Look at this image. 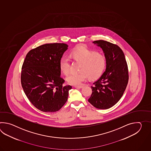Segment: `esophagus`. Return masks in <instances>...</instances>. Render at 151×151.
Instances as JSON below:
<instances>
[{
    "mask_svg": "<svg viewBox=\"0 0 151 151\" xmlns=\"http://www.w3.org/2000/svg\"><path fill=\"white\" fill-rule=\"evenodd\" d=\"M75 88H81L83 87V86L82 85H80V86H74Z\"/></svg>",
    "mask_w": 151,
    "mask_h": 151,
    "instance_id": "obj_1",
    "label": "esophagus"
}]
</instances>
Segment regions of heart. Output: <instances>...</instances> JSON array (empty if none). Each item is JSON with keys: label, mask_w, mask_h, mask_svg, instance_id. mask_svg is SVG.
<instances>
[{"label": "heart", "mask_w": 151, "mask_h": 151, "mask_svg": "<svg viewBox=\"0 0 151 151\" xmlns=\"http://www.w3.org/2000/svg\"><path fill=\"white\" fill-rule=\"evenodd\" d=\"M70 57L73 61L80 64L79 72L70 74L66 78L68 83L72 85H79L88 78L90 80H96L103 74L106 66V58L103 54L85 46L73 50ZM70 64L68 57L60 59L59 68L65 75L69 73Z\"/></svg>", "instance_id": "1"}]
</instances>
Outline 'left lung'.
<instances>
[{"instance_id":"obj_1","label":"left lung","mask_w":151,"mask_h":151,"mask_svg":"<svg viewBox=\"0 0 151 151\" xmlns=\"http://www.w3.org/2000/svg\"><path fill=\"white\" fill-rule=\"evenodd\" d=\"M103 50L106 58V70L91 86L88 100L99 109H108L118 102L128 81L127 64L122 50L118 45L103 40L93 42Z\"/></svg>"}]
</instances>
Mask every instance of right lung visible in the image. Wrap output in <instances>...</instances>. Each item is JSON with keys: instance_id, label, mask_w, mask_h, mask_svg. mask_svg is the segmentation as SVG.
<instances>
[{"instance_id": "right-lung-1", "label": "right lung", "mask_w": 151, "mask_h": 151, "mask_svg": "<svg viewBox=\"0 0 151 151\" xmlns=\"http://www.w3.org/2000/svg\"><path fill=\"white\" fill-rule=\"evenodd\" d=\"M64 43L46 44L28 52L23 63L21 83L26 96L37 109L58 111L67 101L70 85L63 86L59 61L68 48Z\"/></svg>"}]
</instances>
